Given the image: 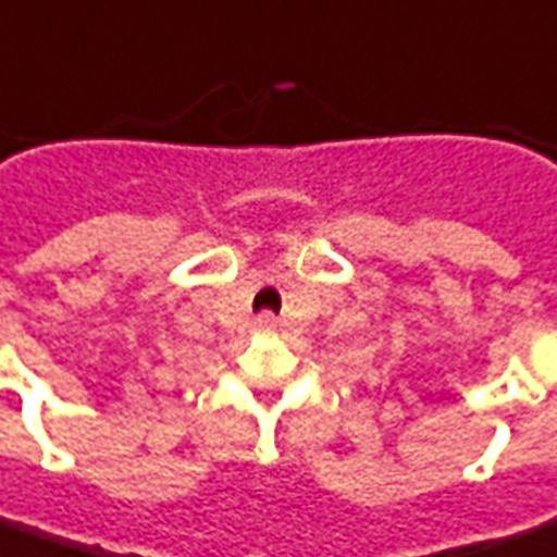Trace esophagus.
Listing matches in <instances>:
<instances>
[{"label": "esophagus", "instance_id": "1", "mask_svg": "<svg viewBox=\"0 0 557 557\" xmlns=\"http://www.w3.org/2000/svg\"><path fill=\"white\" fill-rule=\"evenodd\" d=\"M272 324H275V321H272L270 315L257 318V330H260V333H270V330H272Z\"/></svg>", "mask_w": 557, "mask_h": 557}]
</instances>
